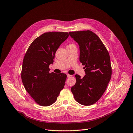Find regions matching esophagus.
Listing matches in <instances>:
<instances>
[{
  "mask_svg": "<svg viewBox=\"0 0 133 133\" xmlns=\"http://www.w3.org/2000/svg\"><path fill=\"white\" fill-rule=\"evenodd\" d=\"M67 77L68 78H69V77H71L72 76H71V75H70V74H67Z\"/></svg>",
  "mask_w": 133,
  "mask_h": 133,
  "instance_id": "1",
  "label": "esophagus"
}]
</instances>
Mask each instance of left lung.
<instances>
[{"label":"left lung","instance_id":"1","mask_svg":"<svg viewBox=\"0 0 133 133\" xmlns=\"http://www.w3.org/2000/svg\"><path fill=\"white\" fill-rule=\"evenodd\" d=\"M79 45V60L86 75H75L76 83L71 88L74 98L83 105H91L105 91L111 77L110 57L105 45L96 34L90 30L69 32Z\"/></svg>","mask_w":133,"mask_h":133}]
</instances>
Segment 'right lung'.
I'll return each mask as SVG.
<instances>
[{"instance_id": "1", "label": "right lung", "mask_w": 133, "mask_h": 133, "mask_svg": "<svg viewBox=\"0 0 133 133\" xmlns=\"http://www.w3.org/2000/svg\"><path fill=\"white\" fill-rule=\"evenodd\" d=\"M67 32H47L35 39L29 47L23 61L22 83L34 101L48 107L57 99L65 86L67 75L49 72L55 54L68 38Z\"/></svg>"}]
</instances>
